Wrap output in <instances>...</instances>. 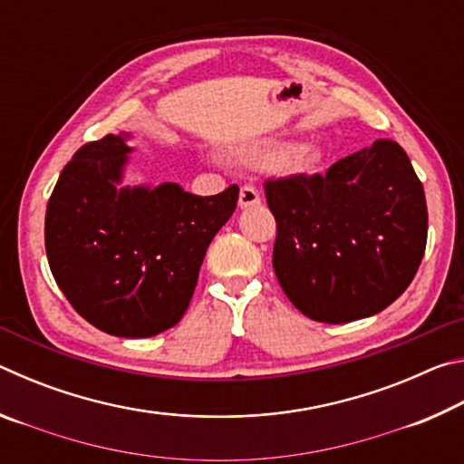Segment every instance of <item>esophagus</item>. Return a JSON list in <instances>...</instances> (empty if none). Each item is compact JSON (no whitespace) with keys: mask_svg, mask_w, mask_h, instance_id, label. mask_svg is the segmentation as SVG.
<instances>
[{"mask_svg":"<svg viewBox=\"0 0 464 464\" xmlns=\"http://www.w3.org/2000/svg\"><path fill=\"white\" fill-rule=\"evenodd\" d=\"M260 202H262V196H260V192L256 190L254 186H249V184L241 186V190H239V207L241 208L257 207V204H260Z\"/></svg>","mask_w":464,"mask_h":464,"instance_id":"esophagus-1","label":"esophagus"}]
</instances>
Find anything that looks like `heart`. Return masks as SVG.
I'll list each match as a JSON object with an SVG mask.
<instances>
[{
	"label": "heart",
	"mask_w": 464,
	"mask_h": 464,
	"mask_svg": "<svg viewBox=\"0 0 464 464\" xmlns=\"http://www.w3.org/2000/svg\"><path fill=\"white\" fill-rule=\"evenodd\" d=\"M243 157L249 161H270L278 160L276 166L285 174H301V171L315 166L321 151L315 145H295L282 149L276 143H260L243 151Z\"/></svg>",
	"instance_id": "b5f03b06"
}]
</instances>
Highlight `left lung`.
<instances>
[{
	"label": "left lung",
	"instance_id": "left-lung-1",
	"mask_svg": "<svg viewBox=\"0 0 464 464\" xmlns=\"http://www.w3.org/2000/svg\"><path fill=\"white\" fill-rule=\"evenodd\" d=\"M276 218L272 266L313 321L348 324L403 295L428 239V207L401 145L379 139L325 174L264 182Z\"/></svg>",
	"mask_w": 464,
	"mask_h": 464
}]
</instances>
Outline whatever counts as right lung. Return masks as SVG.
Returning <instances> with one entry per match:
<instances>
[{
    "label": "right lung",
    "mask_w": 464,
    "mask_h": 464,
    "mask_svg": "<svg viewBox=\"0 0 464 464\" xmlns=\"http://www.w3.org/2000/svg\"><path fill=\"white\" fill-rule=\"evenodd\" d=\"M127 139L106 135L77 149L46 204L44 246L54 282L88 324L151 337L182 319L239 188L215 196L171 182L119 190Z\"/></svg>",
    "instance_id": "1"
}]
</instances>
